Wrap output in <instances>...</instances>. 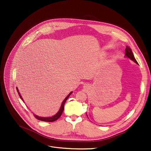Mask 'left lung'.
Wrapping results in <instances>:
<instances>
[{
	"instance_id": "1",
	"label": "left lung",
	"mask_w": 151,
	"mask_h": 151,
	"mask_svg": "<svg viewBox=\"0 0 151 151\" xmlns=\"http://www.w3.org/2000/svg\"><path fill=\"white\" fill-rule=\"evenodd\" d=\"M125 56L129 58V59H130L131 60H132L133 61H134L136 63H138L137 61L136 60L135 58L134 57V55L130 49V47L129 46H126L125 48Z\"/></svg>"
}]
</instances>
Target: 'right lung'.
I'll return each mask as SVG.
<instances>
[{"instance_id":"add662e5","label":"right lung","mask_w":151,"mask_h":151,"mask_svg":"<svg viewBox=\"0 0 151 151\" xmlns=\"http://www.w3.org/2000/svg\"><path fill=\"white\" fill-rule=\"evenodd\" d=\"M17 92H18V95H19V96L20 97L21 99L24 101L23 99L22 98V97H21V94H20V93H19V91H18V89L17 88ZM71 93H72V92H71L68 95V96L66 97V98H65L64 100H63V101L62 103V105H61V106H60V109H59V111L58 112L57 114H55L54 116H52V117H43L38 116H37V115H35V114H34V116H35V117L37 119L39 120V121H45V122H54V121H55L56 120H58V119L61 116V115H62V113H63V109H64V105H65V103L66 102L67 99L69 97V96H70V95H71Z\"/></svg>"}]
</instances>
